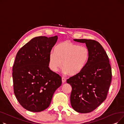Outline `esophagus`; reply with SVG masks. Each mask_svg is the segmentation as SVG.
Wrapping results in <instances>:
<instances>
[{
  "label": "esophagus",
  "mask_w": 124,
  "mask_h": 124,
  "mask_svg": "<svg viewBox=\"0 0 124 124\" xmlns=\"http://www.w3.org/2000/svg\"><path fill=\"white\" fill-rule=\"evenodd\" d=\"M66 81V79L64 77H62V82L64 83Z\"/></svg>",
  "instance_id": "1"
}]
</instances>
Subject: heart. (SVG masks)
<instances>
[{
	"label": "heart",
	"mask_w": 124,
	"mask_h": 124,
	"mask_svg": "<svg viewBox=\"0 0 124 124\" xmlns=\"http://www.w3.org/2000/svg\"><path fill=\"white\" fill-rule=\"evenodd\" d=\"M89 58L87 47L65 41L57 45L54 53L50 54L49 65L54 71H57L63 65L65 73L76 75L85 67Z\"/></svg>",
	"instance_id": "b5f03b06"
}]
</instances>
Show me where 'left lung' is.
<instances>
[{"instance_id":"1","label":"left lung","mask_w":124,"mask_h":124,"mask_svg":"<svg viewBox=\"0 0 124 124\" xmlns=\"http://www.w3.org/2000/svg\"><path fill=\"white\" fill-rule=\"evenodd\" d=\"M74 40L85 43L89 58L78 74L67 80L72 86L71 105L77 112L88 113L106 99L112 81V68L106 52L98 42L86 39Z\"/></svg>"}]
</instances>
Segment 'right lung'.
Wrapping results in <instances>:
<instances>
[{
  "instance_id": "obj_1",
  "label": "right lung",
  "mask_w": 124,
  "mask_h": 124,
  "mask_svg": "<svg viewBox=\"0 0 124 124\" xmlns=\"http://www.w3.org/2000/svg\"><path fill=\"white\" fill-rule=\"evenodd\" d=\"M58 37H35L18 51L12 68L14 93L21 105L33 112L50 106L61 77L49 67V57Z\"/></svg>"
}]
</instances>
